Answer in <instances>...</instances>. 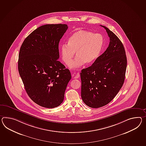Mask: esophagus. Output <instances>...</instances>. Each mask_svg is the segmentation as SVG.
<instances>
[{
    "label": "esophagus",
    "instance_id": "1",
    "mask_svg": "<svg viewBox=\"0 0 146 146\" xmlns=\"http://www.w3.org/2000/svg\"><path fill=\"white\" fill-rule=\"evenodd\" d=\"M73 76L74 78H78L80 77V74H79V73H73Z\"/></svg>",
    "mask_w": 146,
    "mask_h": 146
}]
</instances>
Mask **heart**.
<instances>
[{
	"mask_svg": "<svg viewBox=\"0 0 146 146\" xmlns=\"http://www.w3.org/2000/svg\"><path fill=\"white\" fill-rule=\"evenodd\" d=\"M102 36L86 30H78L73 33L60 48L61 58L65 64H69L74 55V60L69 64L71 68H78L84 63L92 64L99 56L103 47Z\"/></svg>",
	"mask_w": 146,
	"mask_h": 146,
	"instance_id": "1",
	"label": "heart"
}]
</instances>
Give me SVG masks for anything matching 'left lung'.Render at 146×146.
I'll return each instance as SVG.
<instances>
[{
    "label": "left lung",
    "instance_id": "1",
    "mask_svg": "<svg viewBox=\"0 0 146 146\" xmlns=\"http://www.w3.org/2000/svg\"><path fill=\"white\" fill-rule=\"evenodd\" d=\"M101 26L110 38L109 46L80 73L82 100L92 108L103 107L113 99L123 84L127 64L121 40L109 29Z\"/></svg>",
    "mask_w": 146,
    "mask_h": 146
}]
</instances>
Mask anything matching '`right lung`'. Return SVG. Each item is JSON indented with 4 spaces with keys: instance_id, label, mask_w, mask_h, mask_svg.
I'll return each mask as SVG.
<instances>
[{
    "instance_id": "right-lung-1",
    "label": "right lung",
    "mask_w": 146,
    "mask_h": 146,
    "mask_svg": "<svg viewBox=\"0 0 146 146\" xmlns=\"http://www.w3.org/2000/svg\"><path fill=\"white\" fill-rule=\"evenodd\" d=\"M66 24H47L36 29L24 40L18 68L29 98L41 107L54 108L63 102L70 70L57 60L58 44Z\"/></svg>"
}]
</instances>
